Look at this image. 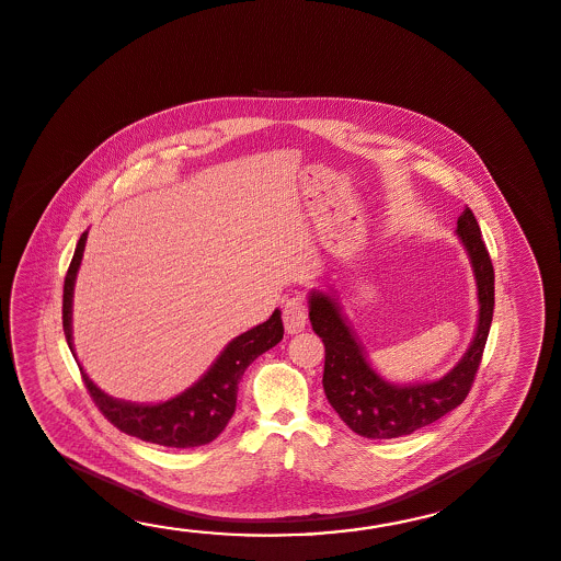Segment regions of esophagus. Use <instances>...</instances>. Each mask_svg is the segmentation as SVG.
<instances>
[{
    "instance_id": "obj_1",
    "label": "esophagus",
    "mask_w": 561,
    "mask_h": 561,
    "mask_svg": "<svg viewBox=\"0 0 561 561\" xmlns=\"http://www.w3.org/2000/svg\"><path fill=\"white\" fill-rule=\"evenodd\" d=\"M306 320H308L306 304L301 301V298L289 299L284 306V325H286L287 334L301 332L306 328Z\"/></svg>"
}]
</instances>
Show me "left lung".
<instances>
[{
  "mask_svg": "<svg viewBox=\"0 0 561 561\" xmlns=\"http://www.w3.org/2000/svg\"><path fill=\"white\" fill-rule=\"evenodd\" d=\"M462 250L473 270L479 316L474 336L445 376L426 382L397 385L378 373L352 330L340 299L332 291L311 289L308 296L313 332L325 346V399L356 435L397 438L435 423L467 399L483 356L495 306V274L473 211L465 207L457 219Z\"/></svg>",
  "mask_w": 561,
  "mask_h": 561,
  "instance_id": "8db88e82",
  "label": "left lung"
}]
</instances>
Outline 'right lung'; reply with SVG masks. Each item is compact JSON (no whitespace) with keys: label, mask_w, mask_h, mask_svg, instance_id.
<instances>
[{"label":"right lung","mask_w":561,"mask_h":561,"mask_svg":"<svg viewBox=\"0 0 561 561\" xmlns=\"http://www.w3.org/2000/svg\"><path fill=\"white\" fill-rule=\"evenodd\" d=\"M88 231L76 245L75 257L64 279L62 324L66 342L75 354L72 342V301L76 275L87 248ZM284 337L282 311L275 310L270 320L233 337L215 358L207 373L195 385L162 402H128L114 399L100 390L80 366L88 392L100 412L123 433L161 447L193 448L207 445L225 431L237 404V387L251 362L274 348ZM76 356V354H75Z\"/></svg>","instance_id":"1"}]
</instances>
